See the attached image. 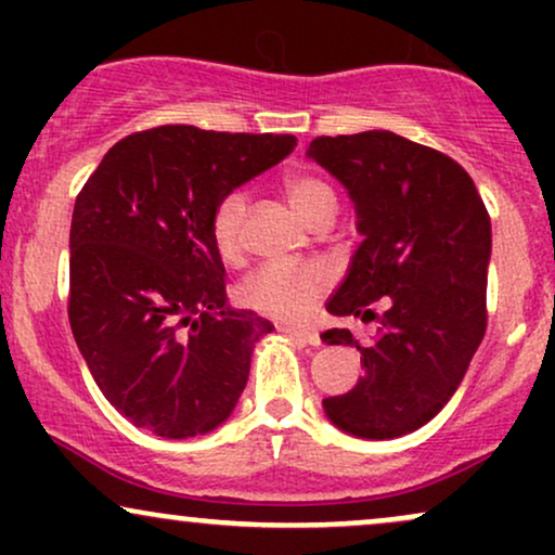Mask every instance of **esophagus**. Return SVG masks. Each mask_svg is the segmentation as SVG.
<instances>
[{
    "mask_svg": "<svg viewBox=\"0 0 555 555\" xmlns=\"http://www.w3.org/2000/svg\"><path fill=\"white\" fill-rule=\"evenodd\" d=\"M282 331L286 336H289V339H295V341H299V344H321V339H318V334L313 328H308V326H282Z\"/></svg>",
    "mask_w": 555,
    "mask_h": 555,
    "instance_id": "1",
    "label": "esophagus"
}]
</instances>
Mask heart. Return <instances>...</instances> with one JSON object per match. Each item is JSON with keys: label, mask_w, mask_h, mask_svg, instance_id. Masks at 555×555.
<instances>
[{"label": "heart", "mask_w": 555, "mask_h": 555, "mask_svg": "<svg viewBox=\"0 0 555 555\" xmlns=\"http://www.w3.org/2000/svg\"><path fill=\"white\" fill-rule=\"evenodd\" d=\"M286 201L305 224H315L321 216H336V195L326 182L313 175H292L284 180ZM247 216V195L234 190L216 206L211 219L214 245L224 260H234L242 250V229ZM331 286V271L323 263H266L240 284V302L271 318L302 315Z\"/></svg>", "instance_id": "1"}]
</instances>
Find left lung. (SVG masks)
I'll list each match as a JSON object with an SVG mask.
<instances>
[{
	"mask_svg": "<svg viewBox=\"0 0 555 555\" xmlns=\"http://www.w3.org/2000/svg\"><path fill=\"white\" fill-rule=\"evenodd\" d=\"M305 156L347 190L362 237L326 310L378 321L367 347L349 328L321 334L358 347L365 365L352 391L323 399V412L354 438L406 436L454 397L486 334L488 211L454 158L397 132L323 135ZM384 296L387 313L375 317L366 305Z\"/></svg>",
	"mask_w": 555,
	"mask_h": 555,
	"instance_id": "obj_1",
	"label": "left lung"
}]
</instances>
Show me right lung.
I'll return each mask as SVG.
<instances>
[{
    "label": "right lung",
    "instance_id": "obj_1",
    "mask_svg": "<svg viewBox=\"0 0 555 555\" xmlns=\"http://www.w3.org/2000/svg\"><path fill=\"white\" fill-rule=\"evenodd\" d=\"M295 135L167 125L112 145L69 227V326L106 401L162 438L227 423L273 323L227 305L211 219Z\"/></svg>",
    "mask_w": 555,
    "mask_h": 555
}]
</instances>
